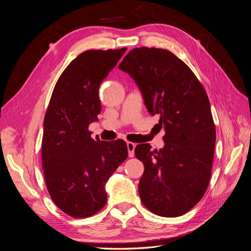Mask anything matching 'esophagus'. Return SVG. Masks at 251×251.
<instances>
[{"mask_svg":"<svg viewBox=\"0 0 251 251\" xmlns=\"http://www.w3.org/2000/svg\"><path fill=\"white\" fill-rule=\"evenodd\" d=\"M126 147H127V151H128V157H134L135 155V148H136V144L133 142H126Z\"/></svg>","mask_w":251,"mask_h":251,"instance_id":"34e87169","label":"esophagus"}]
</instances>
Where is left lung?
Returning <instances> with one entry per match:
<instances>
[{
	"mask_svg": "<svg viewBox=\"0 0 251 251\" xmlns=\"http://www.w3.org/2000/svg\"><path fill=\"white\" fill-rule=\"evenodd\" d=\"M119 69L139 87L151 115L159 116L164 148L138 144L135 156L144 173L138 191L150 211L161 217L186 214L206 192L216 143L210 103L189 67L169 50L134 48Z\"/></svg>",
	"mask_w": 251,
	"mask_h": 251,
	"instance_id": "obj_1",
	"label": "left lung"
}]
</instances>
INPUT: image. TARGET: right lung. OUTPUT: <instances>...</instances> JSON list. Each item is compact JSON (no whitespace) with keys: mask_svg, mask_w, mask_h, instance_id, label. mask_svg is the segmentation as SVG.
<instances>
[{"mask_svg":"<svg viewBox=\"0 0 251 251\" xmlns=\"http://www.w3.org/2000/svg\"><path fill=\"white\" fill-rule=\"evenodd\" d=\"M126 48L88 50L73 59L53 89L44 119L42 164L49 195L72 218L97 214L107 183L127 158L126 143L91 137L101 104L98 90Z\"/></svg>","mask_w":251,"mask_h":251,"instance_id":"add662e5","label":"right lung"}]
</instances>
